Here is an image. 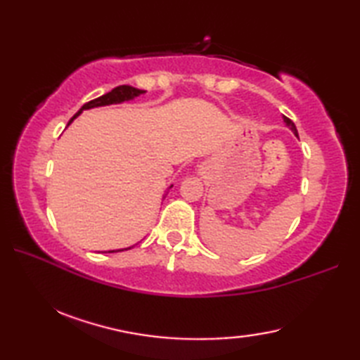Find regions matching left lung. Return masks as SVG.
<instances>
[{"mask_svg":"<svg viewBox=\"0 0 360 360\" xmlns=\"http://www.w3.org/2000/svg\"><path fill=\"white\" fill-rule=\"evenodd\" d=\"M283 120H285V124H286V125H288V127H289L290 129H292V131H294V134H295V136H298V134H297V128H295V125H294V122H292V120H290V119H288L286 116H285V117H283Z\"/></svg>","mask_w":360,"mask_h":360,"instance_id":"obj_1","label":"left lung"}]
</instances>
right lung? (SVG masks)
Segmentation results:
<instances>
[{"mask_svg":"<svg viewBox=\"0 0 360 360\" xmlns=\"http://www.w3.org/2000/svg\"><path fill=\"white\" fill-rule=\"evenodd\" d=\"M143 93H145L143 89H137V88H133V86H129V85H120V86H117V88L111 89L110 93H106V94H103V96H101V97L94 98V101H91V102L83 105L82 108L74 114V117H72L70 122H68V125H70L71 122H72L75 117H77L83 110L96 108V106L112 105V103H122V102H125V101H131V98H134V97H137V96H141V94H143ZM128 249H131V248L119 249V250H128ZM110 252H114V250H110Z\"/></svg>","mask_w":360,"mask_h":360,"instance_id":"1","label":"right lung"}]
</instances>
